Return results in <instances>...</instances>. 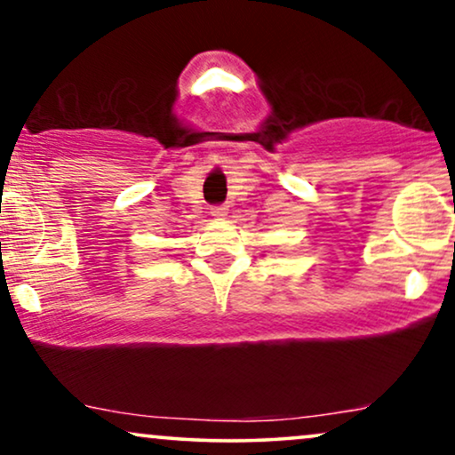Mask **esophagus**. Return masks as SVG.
<instances>
[{
    "label": "esophagus",
    "mask_w": 455,
    "mask_h": 455,
    "mask_svg": "<svg viewBox=\"0 0 455 455\" xmlns=\"http://www.w3.org/2000/svg\"><path fill=\"white\" fill-rule=\"evenodd\" d=\"M211 215L215 217V219H226V215H228V209H226V206H212V209H211Z\"/></svg>",
    "instance_id": "1"
}]
</instances>
